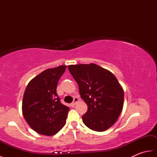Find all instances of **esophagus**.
I'll return each mask as SVG.
<instances>
[{
    "label": "esophagus",
    "mask_w": 157,
    "mask_h": 157,
    "mask_svg": "<svg viewBox=\"0 0 157 157\" xmlns=\"http://www.w3.org/2000/svg\"><path fill=\"white\" fill-rule=\"evenodd\" d=\"M78 101H79V99L77 98V97H75L74 98V100H73V102L71 103V105H70V106H71V107H74L75 106V105H76V103L78 102Z\"/></svg>",
    "instance_id": "1"
}]
</instances>
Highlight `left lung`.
<instances>
[{
    "instance_id": "1",
    "label": "left lung",
    "mask_w": 157,
    "mask_h": 157,
    "mask_svg": "<svg viewBox=\"0 0 157 157\" xmlns=\"http://www.w3.org/2000/svg\"><path fill=\"white\" fill-rule=\"evenodd\" d=\"M68 69L88 105L82 116L84 124L96 132L111 128L121 114L124 101V92L115 76L94 63L69 65Z\"/></svg>"
}]
</instances>
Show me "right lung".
Returning a JSON list of instances; mask_svg holds the SVG:
<instances>
[{
    "instance_id": "add662e5",
    "label": "right lung",
    "mask_w": 157,
    "mask_h": 157,
    "mask_svg": "<svg viewBox=\"0 0 157 157\" xmlns=\"http://www.w3.org/2000/svg\"><path fill=\"white\" fill-rule=\"evenodd\" d=\"M65 65L46 69L29 82L23 94L22 112L25 121L35 132L53 136L66 123L69 108L63 105L56 93L59 79Z\"/></svg>"
}]
</instances>
